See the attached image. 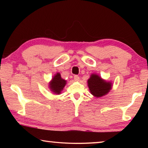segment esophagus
<instances>
[{
	"instance_id": "obj_1",
	"label": "esophagus",
	"mask_w": 148,
	"mask_h": 148,
	"mask_svg": "<svg viewBox=\"0 0 148 148\" xmlns=\"http://www.w3.org/2000/svg\"><path fill=\"white\" fill-rule=\"evenodd\" d=\"M74 81L78 82L79 80V77L78 76H77V75H75V76H74Z\"/></svg>"
}]
</instances>
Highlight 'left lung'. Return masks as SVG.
<instances>
[{
  "instance_id": "1",
  "label": "left lung",
  "mask_w": 148,
  "mask_h": 148,
  "mask_svg": "<svg viewBox=\"0 0 148 148\" xmlns=\"http://www.w3.org/2000/svg\"><path fill=\"white\" fill-rule=\"evenodd\" d=\"M87 84L91 93L97 98L107 95L112 87L111 82H106L96 74L91 75L87 80Z\"/></svg>"
}]
</instances>
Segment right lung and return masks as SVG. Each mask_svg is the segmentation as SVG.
<instances>
[{
    "mask_svg": "<svg viewBox=\"0 0 148 148\" xmlns=\"http://www.w3.org/2000/svg\"><path fill=\"white\" fill-rule=\"evenodd\" d=\"M66 84V80L62 79L60 73L57 72V73L53 77L51 81L49 82V87L50 90H51L53 92H54L55 94L59 95L61 92L62 90L63 89Z\"/></svg>",
    "mask_w": 148,
    "mask_h": 148,
    "instance_id": "add662e5",
    "label": "right lung"
}]
</instances>
